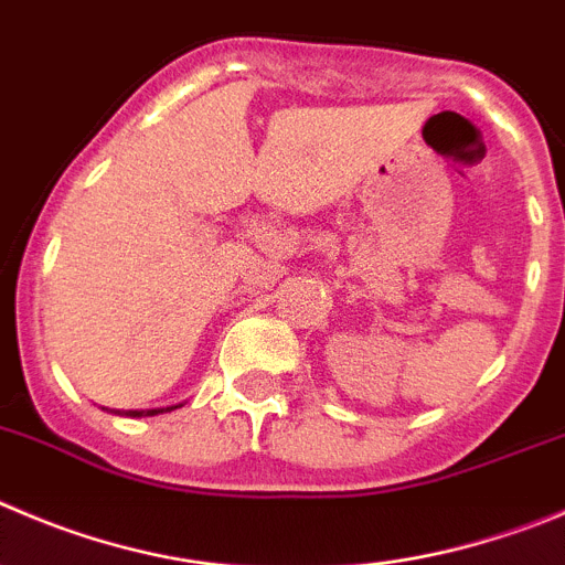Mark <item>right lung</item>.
Listing matches in <instances>:
<instances>
[{
  "instance_id": "obj_1",
  "label": "right lung",
  "mask_w": 565,
  "mask_h": 565,
  "mask_svg": "<svg viewBox=\"0 0 565 565\" xmlns=\"http://www.w3.org/2000/svg\"><path fill=\"white\" fill-rule=\"evenodd\" d=\"M166 411H174V407H166ZM158 413H163V407H158V411H127V416H158Z\"/></svg>"
}]
</instances>
